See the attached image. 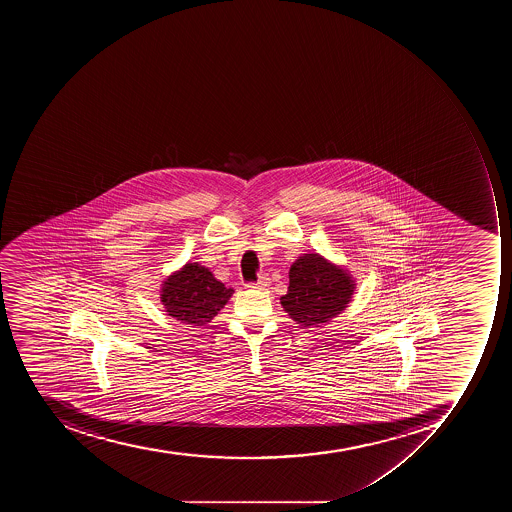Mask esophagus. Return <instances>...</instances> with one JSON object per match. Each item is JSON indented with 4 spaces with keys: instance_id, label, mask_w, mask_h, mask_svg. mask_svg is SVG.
<instances>
[{
    "instance_id": "1",
    "label": "esophagus",
    "mask_w": 512,
    "mask_h": 512,
    "mask_svg": "<svg viewBox=\"0 0 512 512\" xmlns=\"http://www.w3.org/2000/svg\"><path fill=\"white\" fill-rule=\"evenodd\" d=\"M270 280L269 277H261L258 282L248 283L246 288H250V290H266L267 286H269Z\"/></svg>"
}]
</instances>
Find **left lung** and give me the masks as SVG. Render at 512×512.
<instances>
[{"label": "left lung", "mask_w": 512, "mask_h": 512, "mask_svg": "<svg viewBox=\"0 0 512 512\" xmlns=\"http://www.w3.org/2000/svg\"><path fill=\"white\" fill-rule=\"evenodd\" d=\"M349 270L318 253L301 254L290 267L288 293L280 304L301 328H320L343 314L355 291Z\"/></svg>", "instance_id": "obj_1"}]
</instances>
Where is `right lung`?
<instances>
[{
    "mask_svg": "<svg viewBox=\"0 0 512 512\" xmlns=\"http://www.w3.org/2000/svg\"><path fill=\"white\" fill-rule=\"evenodd\" d=\"M234 294L208 267L187 262L161 283L160 301L169 317L187 325L203 326L224 309Z\"/></svg>",
    "mask_w": 512,
    "mask_h": 512,
    "instance_id": "add662e5",
    "label": "right lung"
}]
</instances>
